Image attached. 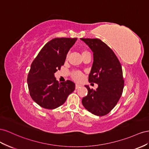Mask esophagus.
<instances>
[{"label": "esophagus", "mask_w": 149, "mask_h": 149, "mask_svg": "<svg viewBox=\"0 0 149 149\" xmlns=\"http://www.w3.org/2000/svg\"><path fill=\"white\" fill-rule=\"evenodd\" d=\"M80 87V85H79V84H76V85H75V89H78Z\"/></svg>", "instance_id": "34e87169"}]
</instances>
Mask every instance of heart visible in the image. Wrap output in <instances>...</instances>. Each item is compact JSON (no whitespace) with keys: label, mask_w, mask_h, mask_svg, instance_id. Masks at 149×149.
Wrapping results in <instances>:
<instances>
[{"label":"heart","mask_w":149,"mask_h":149,"mask_svg":"<svg viewBox=\"0 0 149 149\" xmlns=\"http://www.w3.org/2000/svg\"><path fill=\"white\" fill-rule=\"evenodd\" d=\"M89 53L87 50H83L82 52V56L85 54ZM72 77L77 82H80L84 79V75L80 71H74L72 73Z\"/></svg>","instance_id":"b5f03b06"}]
</instances>
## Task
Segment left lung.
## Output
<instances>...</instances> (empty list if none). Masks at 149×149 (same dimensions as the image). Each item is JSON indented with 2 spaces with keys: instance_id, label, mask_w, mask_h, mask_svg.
<instances>
[{
  "instance_id": "left-lung-1",
  "label": "left lung",
  "mask_w": 149,
  "mask_h": 149,
  "mask_svg": "<svg viewBox=\"0 0 149 149\" xmlns=\"http://www.w3.org/2000/svg\"><path fill=\"white\" fill-rule=\"evenodd\" d=\"M80 40L93 52L88 82L98 85L96 90L85 86L88 93L82 103L88 112L103 116L111 111L121 97L124 86L122 66L113 50L100 39L81 38Z\"/></svg>"
}]
</instances>
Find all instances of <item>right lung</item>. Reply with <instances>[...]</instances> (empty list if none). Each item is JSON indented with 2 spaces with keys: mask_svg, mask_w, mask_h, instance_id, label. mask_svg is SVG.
I'll return each instance as SVG.
<instances>
[{
  "mask_svg": "<svg viewBox=\"0 0 149 149\" xmlns=\"http://www.w3.org/2000/svg\"><path fill=\"white\" fill-rule=\"evenodd\" d=\"M77 38H55L47 42L32 63L27 78L32 99L40 107L54 109L64 104L75 90V84L67 80L59 83L55 73L64 64L70 49Z\"/></svg>",
  "mask_w": 149,
  "mask_h": 149,
  "instance_id": "obj_1",
  "label": "right lung"
}]
</instances>
